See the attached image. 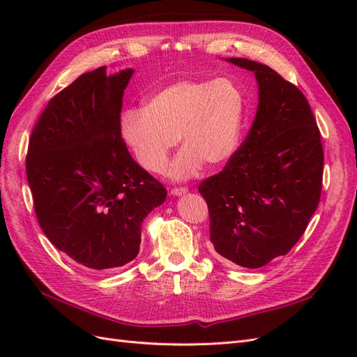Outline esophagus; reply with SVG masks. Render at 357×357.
<instances>
[{
	"label": "esophagus",
	"instance_id": "obj_1",
	"mask_svg": "<svg viewBox=\"0 0 357 357\" xmlns=\"http://www.w3.org/2000/svg\"><path fill=\"white\" fill-rule=\"evenodd\" d=\"M169 193L172 197H181V195H186L188 189L186 188H174V189L169 190Z\"/></svg>",
	"mask_w": 357,
	"mask_h": 357
}]
</instances>
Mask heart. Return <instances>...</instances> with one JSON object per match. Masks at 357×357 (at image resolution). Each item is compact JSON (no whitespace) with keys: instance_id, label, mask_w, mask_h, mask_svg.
<instances>
[{"instance_id":"obj_1","label":"heart","mask_w":357,"mask_h":357,"mask_svg":"<svg viewBox=\"0 0 357 357\" xmlns=\"http://www.w3.org/2000/svg\"><path fill=\"white\" fill-rule=\"evenodd\" d=\"M247 98L229 77L181 80L153 93L146 109L121 114V137L135 160L150 172L165 168L178 143L185 149L172 162L169 176L188 178L204 167L225 165L240 146Z\"/></svg>"}]
</instances>
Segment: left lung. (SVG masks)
I'll use <instances>...</instances> for the list:
<instances>
[{
    "label": "left lung",
    "instance_id": "left-lung-1",
    "mask_svg": "<svg viewBox=\"0 0 357 357\" xmlns=\"http://www.w3.org/2000/svg\"><path fill=\"white\" fill-rule=\"evenodd\" d=\"M225 61L253 71L256 117L223 171L204 180L198 190L208 205L214 250L243 268H261L298 243L317 208L320 132L296 86L264 63Z\"/></svg>",
    "mask_w": 357,
    "mask_h": 357
}]
</instances>
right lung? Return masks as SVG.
Instances as JSON below:
<instances>
[{"mask_svg": "<svg viewBox=\"0 0 357 357\" xmlns=\"http://www.w3.org/2000/svg\"><path fill=\"white\" fill-rule=\"evenodd\" d=\"M132 74L105 67L82 74L49 101L29 139L26 177L43 232L96 271L134 261L144 218L167 198L121 137Z\"/></svg>", "mask_w": 357, "mask_h": 357, "instance_id": "obj_1", "label": "right lung"}]
</instances>
